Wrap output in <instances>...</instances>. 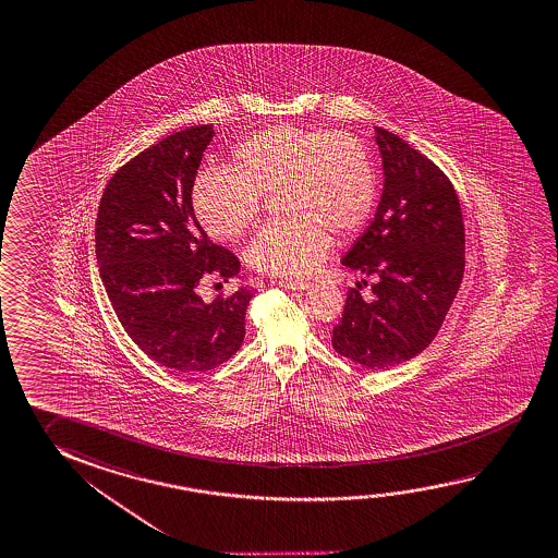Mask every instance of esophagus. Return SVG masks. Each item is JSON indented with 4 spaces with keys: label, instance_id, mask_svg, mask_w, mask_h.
Listing matches in <instances>:
<instances>
[{
    "label": "esophagus",
    "instance_id": "obj_1",
    "mask_svg": "<svg viewBox=\"0 0 558 558\" xmlns=\"http://www.w3.org/2000/svg\"><path fill=\"white\" fill-rule=\"evenodd\" d=\"M278 286H282L286 290H293V292H302V290H307L311 283L305 282V280H278Z\"/></svg>",
    "mask_w": 558,
    "mask_h": 558
}]
</instances>
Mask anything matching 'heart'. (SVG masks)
Wrapping results in <instances>:
<instances>
[{
	"mask_svg": "<svg viewBox=\"0 0 558 558\" xmlns=\"http://www.w3.org/2000/svg\"><path fill=\"white\" fill-rule=\"evenodd\" d=\"M235 161L201 171L192 206L211 238L235 241L253 228L266 192L282 191L290 218L268 221L247 248L266 275H311L332 247L330 231L354 235L374 210V163L342 132L270 126L235 147Z\"/></svg>",
	"mask_w": 558,
	"mask_h": 558,
	"instance_id": "1",
	"label": "heart"
}]
</instances>
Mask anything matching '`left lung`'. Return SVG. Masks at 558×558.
I'll return each mask as SVG.
<instances>
[{
	"label": "left lung",
	"instance_id": "8db88e82",
	"mask_svg": "<svg viewBox=\"0 0 558 558\" xmlns=\"http://www.w3.org/2000/svg\"><path fill=\"white\" fill-rule=\"evenodd\" d=\"M384 192L375 218L342 265L377 276L372 298L350 288L332 348L367 369L418 356L438 335L465 270V228L456 189L438 165L375 126ZM366 283V280H362Z\"/></svg>",
	"mask_w": 558,
	"mask_h": 558
}]
</instances>
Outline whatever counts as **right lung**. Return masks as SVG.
<instances>
[{
  "instance_id": "1",
  "label": "right lung",
  "mask_w": 558,
  "mask_h": 558,
  "mask_svg": "<svg viewBox=\"0 0 558 558\" xmlns=\"http://www.w3.org/2000/svg\"><path fill=\"white\" fill-rule=\"evenodd\" d=\"M211 124L174 132L112 174L102 192L95 253L102 286L132 342L174 374L223 364L245 338L253 290L206 303L208 276L239 275L238 256L214 245L192 210V186Z\"/></svg>"
}]
</instances>
